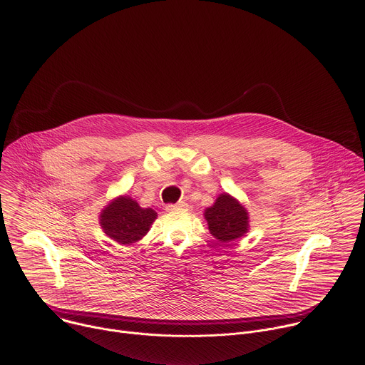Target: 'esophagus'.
Here are the masks:
<instances>
[{"label": "esophagus", "mask_w": 365, "mask_h": 365, "mask_svg": "<svg viewBox=\"0 0 365 365\" xmlns=\"http://www.w3.org/2000/svg\"><path fill=\"white\" fill-rule=\"evenodd\" d=\"M187 207V203L185 202H179V203H170L166 206L168 212H175V210H185Z\"/></svg>", "instance_id": "obj_1"}]
</instances>
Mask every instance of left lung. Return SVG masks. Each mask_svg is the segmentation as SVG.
<instances>
[{
  "label": "left lung",
  "mask_w": 365,
  "mask_h": 365,
  "mask_svg": "<svg viewBox=\"0 0 365 365\" xmlns=\"http://www.w3.org/2000/svg\"><path fill=\"white\" fill-rule=\"evenodd\" d=\"M203 215L212 236L222 244L244 236L250 227V216L245 206L227 193L219 195L216 202Z\"/></svg>",
  "instance_id": "obj_1"
}]
</instances>
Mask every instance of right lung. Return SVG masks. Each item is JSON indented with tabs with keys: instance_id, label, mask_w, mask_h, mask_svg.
I'll return each mask as SVG.
<instances>
[{
	"instance_id": "add662e5",
	"label": "right lung",
	"mask_w": 365,
	"mask_h": 365,
	"mask_svg": "<svg viewBox=\"0 0 365 365\" xmlns=\"http://www.w3.org/2000/svg\"><path fill=\"white\" fill-rule=\"evenodd\" d=\"M156 216L152 207H140L130 196H118L101 210L100 226L118 244L132 245L149 232Z\"/></svg>"
}]
</instances>
